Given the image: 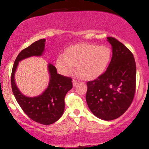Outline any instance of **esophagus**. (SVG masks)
Segmentation results:
<instances>
[{"mask_svg": "<svg viewBox=\"0 0 149 149\" xmlns=\"http://www.w3.org/2000/svg\"><path fill=\"white\" fill-rule=\"evenodd\" d=\"M78 81L77 80H76V79H73V86H76V85L78 84Z\"/></svg>", "mask_w": 149, "mask_h": 149, "instance_id": "34e87169", "label": "esophagus"}]
</instances>
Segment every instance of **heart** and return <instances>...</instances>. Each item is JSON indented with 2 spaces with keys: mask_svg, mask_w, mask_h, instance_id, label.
Returning a JSON list of instances; mask_svg holds the SVG:
<instances>
[{
  "mask_svg": "<svg viewBox=\"0 0 149 149\" xmlns=\"http://www.w3.org/2000/svg\"><path fill=\"white\" fill-rule=\"evenodd\" d=\"M111 51L106 45L81 43L68 47L65 55H59L56 59V67L61 74L69 76L74 66L83 79L96 78L104 72L110 62Z\"/></svg>",
  "mask_w": 149,
  "mask_h": 149,
  "instance_id": "obj_1",
  "label": "heart"
}]
</instances>
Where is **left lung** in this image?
<instances>
[{
  "label": "left lung",
  "mask_w": 149,
  "mask_h": 149,
  "mask_svg": "<svg viewBox=\"0 0 149 149\" xmlns=\"http://www.w3.org/2000/svg\"><path fill=\"white\" fill-rule=\"evenodd\" d=\"M112 57L107 69L97 79L87 83L86 102L95 116L112 120L131 105L136 90V63L131 51L113 37H107Z\"/></svg>",
  "instance_id": "obj_1"
}]
</instances>
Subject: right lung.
Listing matches in <instances>:
<instances>
[{
  "label": "right lung",
  "instance_id": "obj_1",
  "mask_svg": "<svg viewBox=\"0 0 149 149\" xmlns=\"http://www.w3.org/2000/svg\"><path fill=\"white\" fill-rule=\"evenodd\" d=\"M45 42V39H40L19 52L13 65L11 86L19 105L31 119L42 125H51L60 118L64 113V98L66 93L73 88L72 78L57 73L55 66L49 64L50 79L48 87L43 93L35 97L22 95L15 81V73L19 61L32 56L42 55Z\"/></svg>",
  "mask_w": 149,
  "mask_h": 149
}]
</instances>
